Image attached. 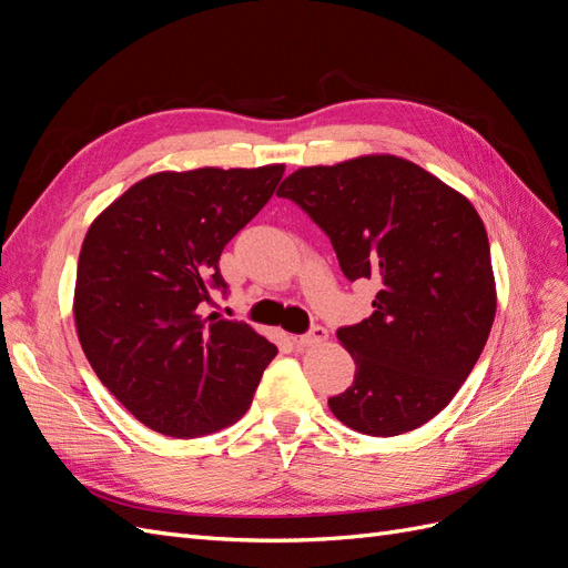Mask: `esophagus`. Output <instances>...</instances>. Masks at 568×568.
I'll return each mask as SVG.
<instances>
[{"mask_svg":"<svg viewBox=\"0 0 568 568\" xmlns=\"http://www.w3.org/2000/svg\"><path fill=\"white\" fill-rule=\"evenodd\" d=\"M326 336H329V334H326L324 326L315 324V326H311V332H305L296 338V346L298 348H313V346H320V343H324Z\"/></svg>","mask_w":568,"mask_h":568,"instance_id":"34e87169","label":"esophagus"}]
</instances>
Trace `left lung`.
Here are the masks:
<instances>
[{
	"instance_id": "left-lung-1",
	"label": "left lung",
	"mask_w": 568,
	"mask_h": 568,
	"mask_svg": "<svg viewBox=\"0 0 568 568\" xmlns=\"http://www.w3.org/2000/svg\"><path fill=\"white\" fill-rule=\"evenodd\" d=\"M277 196L329 236L351 282H379L374 313L336 332L355 379L329 398L334 417L384 438L434 419L495 320L490 244L474 205L398 156L301 168Z\"/></svg>"
}]
</instances>
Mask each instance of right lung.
<instances>
[{"label":"right lung","mask_w":568,"mask_h":568,"mask_svg":"<svg viewBox=\"0 0 568 568\" xmlns=\"http://www.w3.org/2000/svg\"><path fill=\"white\" fill-rule=\"evenodd\" d=\"M284 165L199 168L132 184L84 236L80 346L99 382L144 426L199 438L251 405L277 346L246 322L205 315L227 296L220 253L261 213Z\"/></svg>","instance_id":"1"}]
</instances>
